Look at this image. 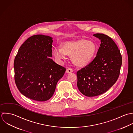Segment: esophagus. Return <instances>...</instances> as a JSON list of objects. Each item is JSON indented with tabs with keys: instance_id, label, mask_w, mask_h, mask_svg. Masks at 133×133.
I'll return each mask as SVG.
<instances>
[{
	"instance_id": "34e87169",
	"label": "esophagus",
	"mask_w": 133,
	"mask_h": 133,
	"mask_svg": "<svg viewBox=\"0 0 133 133\" xmlns=\"http://www.w3.org/2000/svg\"><path fill=\"white\" fill-rule=\"evenodd\" d=\"M72 72H73V70L70 68H68L66 69V72L67 74H70V73H71Z\"/></svg>"
}]
</instances>
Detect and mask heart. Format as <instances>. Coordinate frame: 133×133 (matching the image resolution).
I'll use <instances>...</instances> for the list:
<instances>
[{"label": "heart", "mask_w": 133, "mask_h": 133, "mask_svg": "<svg viewBox=\"0 0 133 133\" xmlns=\"http://www.w3.org/2000/svg\"><path fill=\"white\" fill-rule=\"evenodd\" d=\"M96 50V46L92 42L80 39L65 43L62 49L55 48L54 49L53 54L58 60L65 59L66 55H72V61L76 65L84 66L93 59Z\"/></svg>", "instance_id": "b5f03b06"}]
</instances>
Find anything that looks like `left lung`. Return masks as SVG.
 Returning a JSON list of instances; mask_svg holds the SVG:
<instances>
[{
  "instance_id": "obj_1",
  "label": "left lung",
  "mask_w": 133,
  "mask_h": 133,
  "mask_svg": "<svg viewBox=\"0 0 133 133\" xmlns=\"http://www.w3.org/2000/svg\"><path fill=\"white\" fill-rule=\"evenodd\" d=\"M93 35L101 42L97 56L77 72L78 89L89 97L107 91L118 80L122 65L120 51L112 38L102 33Z\"/></svg>"
}]
</instances>
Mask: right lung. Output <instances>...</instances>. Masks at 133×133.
<instances>
[{
    "instance_id": "1",
    "label": "right lung",
    "mask_w": 133,
    "mask_h": 133,
    "mask_svg": "<svg viewBox=\"0 0 133 133\" xmlns=\"http://www.w3.org/2000/svg\"><path fill=\"white\" fill-rule=\"evenodd\" d=\"M52 37L35 35L22 44L14 62V79L19 91L37 101L50 99L58 81L66 68L55 63L52 57Z\"/></svg>"
}]
</instances>
